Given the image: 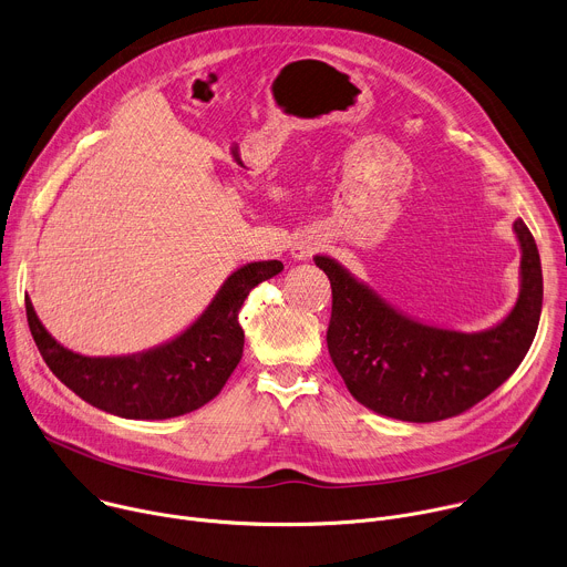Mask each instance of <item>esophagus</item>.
I'll list each match as a JSON object with an SVG mask.
<instances>
[{
  "label": "esophagus",
  "mask_w": 567,
  "mask_h": 567,
  "mask_svg": "<svg viewBox=\"0 0 567 567\" xmlns=\"http://www.w3.org/2000/svg\"><path fill=\"white\" fill-rule=\"evenodd\" d=\"M318 241L316 239H309V237H302V239H298L296 245H293V249H291V254H293V258L296 260H309L316 251H318Z\"/></svg>",
  "instance_id": "1"
}]
</instances>
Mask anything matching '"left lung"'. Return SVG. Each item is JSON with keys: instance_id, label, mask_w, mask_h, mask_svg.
Instances as JSON below:
<instances>
[{"instance_id": "8db88e82", "label": "left lung", "mask_w": 567, "mask_h": 567, "mask_svg": "<svg viewBox=\"0 0 567 567\" xmlns=\"http://www.w3.org/2000/svg\"><path fill=\"white\" fill-rule=\"evenodd\" d=\"M514 228L523 249L520 298L501 326L477 334L422 326L334 260L313 258L332 285L328 350L357 401L385 417L440 422L466 413L514 374L536 337L543 305L536 241L523 219Z\"/></svg>"}]
</instances>
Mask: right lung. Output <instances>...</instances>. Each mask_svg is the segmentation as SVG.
<instances>
[{
  "instance_id": "add662e5",
  "label": "right lung",
  "mask_w": 567,
  "mask_h": 567,
  "mask_svg": "<svg viewBox=\"0 0 567 567\" xmlns=\"http://www.w3.org/2000/svg\"><path fill=\"white\" fill-rule=\"evenodd\" d=\"M280 271L278 260L237 269L195 326L175 341L134 357L73 354L42 328L29 298L27 320L49 370L80 399L125 420H168L193 413L219 394L245 350L239 307L256 285Z\"/></svg>"
}]
</instances>
